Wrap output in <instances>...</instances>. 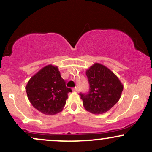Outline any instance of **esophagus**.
<instances>
[{
	"label": "esophagus",
	"instance_id": "1",
	"mask_svg": "<svg viewBox=\"0 0 152 152\" xmlns=\"http://www.w3.org/2000/svg\"><path fill=\"white\" fill-rule=\"evenodd\" d=\"M73 91H76V92H78V91H79V89H78V87H75V88H73Z\"/></svg>",
	"mask_w": 152,
	"mask_h": 152
}]
</instances>
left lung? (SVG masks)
<instances>
[{
    "instance_id": "obj_1",
    "label": "left lung",
    "mask_w": 152,
    "mask_h": 152,
    "mask_svg": "<svg viewBox=\"0 0 152 152\" xmlns=\"http://www.w3.org/2000/svg\"><path fill=\"white\" fill-rule=\"evenodd\" d=\"M90 91L88 94H80L86 111L94 114L106 113L121 98L124 85L109 69L95 63L86 71Z\"/></svg>"
}]
</instances>
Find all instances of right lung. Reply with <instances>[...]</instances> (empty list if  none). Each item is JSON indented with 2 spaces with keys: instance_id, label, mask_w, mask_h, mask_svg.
<instances>
[{
  "instance_id": "1",
  "label": "right lung",
  "mask_w": 152,
  "mask_h": 152,
  "mask_svg": "<svg viewBox=\"0 0 152 152\" xmlns=\"http://www.w3.org/2000/svg\"><path fill=\"white\" fill-rule=\"evenodd\" d=\"M29 102L35 109L46 115L61 112L71 88L61 77L58 66L52 64L42 68L30 78L26 86Z\"/></svg>"
}]
</instances>
